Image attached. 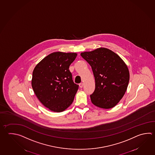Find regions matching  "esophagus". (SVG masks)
Returning <instances> with one entry per match:
<instances>
[{"instance_id":"obj_1","label":"esophagus","mask_w":155,"mask_h":155,"mask_svg":"<svg viewBox=\"0 0 155 155\" xmlns=\"http://www.w3.org/2000/svg\"><path fill=\"white\" fill-rule=\"evenodd\" d=\"M79 87H80V88H82L83 87V83H80L79 84Z\"/></svg>"}]
</instances>
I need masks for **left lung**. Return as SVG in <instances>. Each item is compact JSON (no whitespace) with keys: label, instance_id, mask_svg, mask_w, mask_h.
Listing matches in <instances>:
<instances>
[{"label":"left lung","instance_id":"1","mask_svg":"<svg viewBox=\"0 0 155 155\" xmlns=\"http://www.w3.org/2000/svg\"><path fill=\"white\" fill-rule=\"evenodd\" d=\"M81 55L91 65L95 77L91 102L100 108H113L127 89L130 78L127 65L117 54L105 48L85 51Z\"/></svg>","mask_w":155,"mask_h":155}]
</instances>
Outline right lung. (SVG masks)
<instances>
[{
  "label": "right lung",
  "instance_id": "right-lung-1",
  "mask_svg": "<svg viewBox=\"0 0 155 155\" xmlns=\"http://www.w3.org/2000/svg\"><path fill=\"white\" fill-rule=\"evenodd\" d=\"M76 53L54 52L42 59L33 71L31 84L40 102L53 112H61L73 102L79 88L68 70Z\"/></svg>",
  "mask_w": 155,
  "mask_h": 155
}]
</instances>
